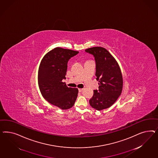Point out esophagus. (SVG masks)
Masks as SVG:
<instances>
[{
    "label": "esophagus",
    "instance_id": "1",
    "mask_svg": "<svg viewBox=\"0 0 158 158\" xmlns=\"http://www.w3.org/2000/svg\"><path fill=\"white\" fill-rule=\"evenodd\" d=\"M83 90V89H79V92H81Z\"/></svg>",
    "mask_w": 158,
    "mask_h": 158
}]
</instances>
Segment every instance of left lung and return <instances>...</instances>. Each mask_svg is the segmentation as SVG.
<instances>
[{
	"label": "left lung",
	"mask_w": 158,
	"mask_h": 158,
	"mask_svg": "<svg viewBox=\"0 0 158 158\" xmlns=\"http://www.w3.org/2000/svg\"><path fill=\"white\" fill-rule=\"evenodd\" d=\"M85 52L94 57L96 79L100 85L98 90H94L90 105L97 110L106 109L115 103L122 91L123 77L119 65L105 48L94 47Z\"/></svg>",
	"instance_id": "left-lung-1"
}]
</instances>
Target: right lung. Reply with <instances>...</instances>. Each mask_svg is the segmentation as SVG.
<instances>
[{"mask_svg": "<svg viewBox=\"0 0 158 158\" xmlns=\"http://www.w3.org/2000/svg\"><path fill=\"white\" fill-rule=\"evenodd\" d=\"M78 53L54 48L43 57L39 68V87L43 98L63 110L72 108L77 97L78 89L67 87L62 80L66 78L69 60Z\"/></svg>", "mask_w": 158, "mask_h": 158, "instance_id": "1", "label": "right lung"}]
</instances>
